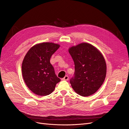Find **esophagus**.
I'll use <instances>...</instances> for the list:
<instances>
[{"instance_id": "34e87169", "label": "esophagus", "mask_w": 129, "mask_h": 129, "mask_svg": "<svg viewBox=\"0 0 129 129\" xmlns=\"http://www.w3.org/2000/svg\"><path fill=\"white\" fill-rule=\"evenodd\" d=\"M68 79H69V77L67 75H66V76H65L63 78V79H62V80H63V81H68Z\"/></svg>"}]
</instances>
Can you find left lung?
Returning <instances> with one entry per match:
<instances>
[{"mask_svg":"<svg viewBox=\"0 0 129 129\" xmlns=\"http://www.w3.org/2000/svg\"><path fill=\"white\" fill-rule=\"evenodd\" d=\"M68 52L75 64L74 76L70 81L74 90L83 97L93 94L106 76L107 65L102 54L86 42L72 46Z\"/></svg>","mask_w":129,"mask_h":129,"instance_id":"left-lung-1","label":"left lung"}]
</instances>
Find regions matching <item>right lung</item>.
<instances>
[{"mask_svg": "<svg viewBox=\"0 0 129 129\" xmlns=\"http://www.w3.org/2000/svg\"><path fill=\"white\" fill-rule=\"evenodd\" d=\"M53 42H42L31 47L22 63V74L29 90L39 96L50 94L60 79L55 74L50 59L60 47Z\"/></svg>", "mask_w": 129, "mask_h": 129, "instance_id": "obj_1", "label": "right lung"}]
</instances>
